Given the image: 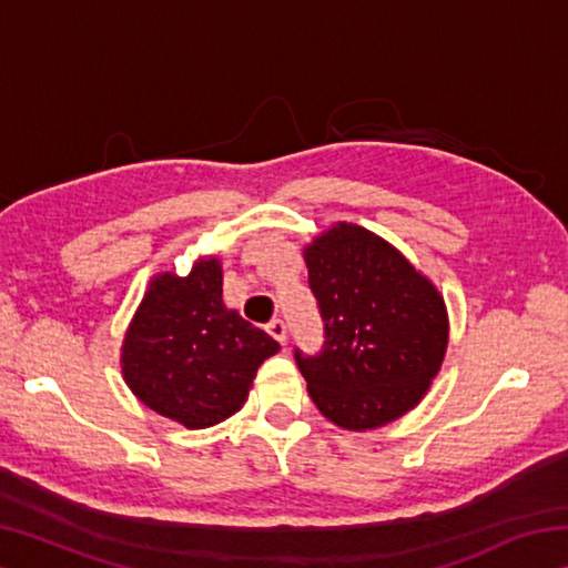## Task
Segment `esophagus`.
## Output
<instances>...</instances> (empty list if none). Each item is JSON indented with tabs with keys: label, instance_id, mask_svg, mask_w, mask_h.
Masks as SVG:
<instances>
[{
	"label": "esophagus",
	"instance_id": "obj_1",
	"mask_svg": "<svg viewBox=\"0 0 568 568\" xmlns=\"http://www.w3.org/2000/svg\"><path fill=\"white\" fill-rule=\"evenodd\" d=\"M267 333H271L277 343L285 345L287 331H285V323L283 321H271V323H267Z\"/></svg>",
	"mask_w": 568,
	"mask_h": 568
}]
</instances>
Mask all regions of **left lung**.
I'll return each instance as SVG.
<instances>
[{
	"mask_svg": "<svg viewBox=\"0 0 568 568\" xmlns=\"http://www.w3.org/2000/svg\"><path fill=\"white\" fill-rule=\"evenodd\" d=\"M303 257L325 321L323 351H295L313 403L345 430L406 416L446 358L444 295L396 245L355 223L315 235Z\"/></svg>",
	"mask_w": 568,
	"mask_h": 568,
	"instance_id": "8db88e82",
	"label": "left lung"
}]
</instances>
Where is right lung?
<instances>
[{"mask_svg": "<svg viewBox=\"0 0 568 568\" xmlns=\"http://www.w3.org/2000/svg\"><path fill=\"white\" fill-rule=\"evenodd\" d=\"M271 335L223 303V265L203 255L180 277H152L122 338V378L150 410L210 428L243 408Z\"/></svg>", "mask_w": 568, "mask_h": 568, "instance_id": "right-lung-1", "label": "right lung"}]
</instances>
